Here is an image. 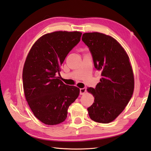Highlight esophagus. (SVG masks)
Masks as SVG:
<instances>
[{
    "instance_id": "34e87169",
    "label": "esophagus",
    "mask_w": 151,
    "mask_h": 151,
    "mask_svg": "<svg viewBox=\"0 0 151 151\" xmlns=\"http://www.w3.org/2000/svg\"><path fill=\"white\" fill-rule=\"evenodd\" d=\"M86 92V88H81L80 89V94L81 95L84 94Z\"/></svg>"
}]
</instances>
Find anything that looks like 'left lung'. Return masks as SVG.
Returning <instances> with one entry per match:
<instances>
[{"mask_svg": "<svg viewBox=\"0 0 151 151\" xmlns=\"http://www.w3.org/2000/svg\"><path fill=\"white\" fill-rule=\"evenodd\" d=\"M82 40L89 48L94 65L101 71L96 88H88L94 102L88 108L92 120L108 123L124 110L133 94L134 72L125 49L111 36L93 32L84 33Z\"/></svg>", "mask_w": 151, "mask_h": 151, "instance_id": "8db88e82", "label": "left lung"}]
</instances>
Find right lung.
<instances>
[{
    "mask_svg": "<svg viewBox=\"0 0 151 151\" xmlns=\"http://www.w3.org/2000/svg\"><path fill=\"white\" fill-rule=\"evenodd\" d=\"M79 31H55L33 44L22 70L25 98L34 115L48 125L65 121L80 89L65 84L57 75L67 54L80 42Z\"/></svg>",
    "mask_w": 151,
    "mask_h": 151,
    "instance_id": "obj_1",
    "label": "right lung"
}]
</instances>
